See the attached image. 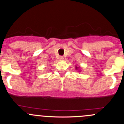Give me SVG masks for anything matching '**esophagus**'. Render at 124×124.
Wrapping results in <instances>:
<instances>
[{
  "instance_id": "obj_1",
  "label": "esophagus",
  "mask_w": 124,
  "mask_h": 124,
  "mask_svg": "<svg viewBox=\"0 0 124 124\" xmlns=\"http://www.w3.org/2000/svg\"><path fill=\"white\" fill-rule=\"evenodd\" d=\"M59 59L60 60H63L64 59V57H63V56H59Z\"/></svg>"
}]
</instances>
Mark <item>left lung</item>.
<instances>
[{
    "label": "left lung",
    "instance_id": "8db88e82",
    "mask_svg": "<svg viewBox=\"0 0 124 124\" xmlns=\"http://www.w3.org/2000/svg\"><path fill=\"white\" fill-rule=\"evenodd\" d=\"M75 68H76V70H78L79 72H80V71H81L80 70V67H76Z\"/></svg>",
    "mask_w": 124,
    "mask_h": 124
}]
</instances>
